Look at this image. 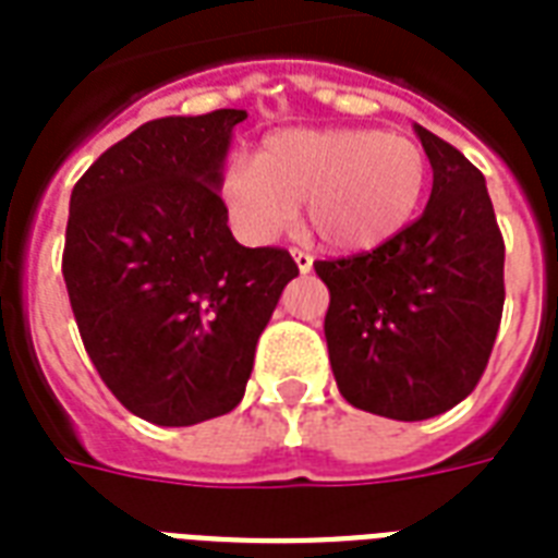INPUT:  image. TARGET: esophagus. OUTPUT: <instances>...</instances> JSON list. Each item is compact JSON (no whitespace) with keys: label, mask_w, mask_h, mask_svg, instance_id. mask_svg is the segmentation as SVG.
Wrapping results in <instances>:
<instances>
[{"label":"esophagus","mask_w":558,"mask_h":558,"mask_svg":"<svg viewBox=\"0 0 558 558\" xmlns=\"http://www.w3.org/2000/svg\"><path fill=\"white\" fill-rule=\"evenodd\" d=\"M291 258H294L296 270H300V274H308V270H312V264H315V258H312V255L303 250H291Z\"/></svg>","instance_id":"obj_1"}]
</instances>
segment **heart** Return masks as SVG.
Instances as JSON below:
<instances>
[{
	"mask_svg": "<svg viewBox=\"0 0 558 558\" xmlns=\"http://www.w3.org/2000/svg\"><path fill=\"white\" fill-rule=\"evenodd\" d=\"M425 148L401 133L365 128L282 130L258 160H234L219 178L231 226L270 243L306 202L308 229L336 252H372L408 229L428 193Z\"/></svg>",
	"mask_w": 558,
	"mask_h": 558,
	"instance_id": "b5f03b06",
	"label": "heart"
}]
</instances>
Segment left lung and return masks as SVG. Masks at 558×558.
Instances as JSON below:
<instances>
[{
    "mask_svg": "<svg viewBox=\"0 0 558 558\" xmlns=\"http://www.w3.org/2000/svg\"><path fill=\"white\" fill-rule=\"evenodd\" d=\"M416 130L434 186L422 217L384 246L315 262L329 288V365L344 401L398 422L461 404L478 384L502 318L506 243L485 174Z\"/></svg>",
    "mask_w": 558,
    "mask_h": 558,
    "instance_id": "8db88e82",
    "label": "left lung"
}]
</instances>
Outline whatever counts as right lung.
<instances>
[{
  "label": "right lung",
  "instance_id": "right-lung-1",
  "mask_svg": "<svg viewBox=\"0 0 558 558\" xmlns=\"http://www.w3.org/2000/svg\"><path fill=\"white\" fill-rule=\"evenodd\" d=\"M243 109L148 121L71 193L62 274L97 374L145 422L184 428L240 404L294 258L240 246L219 198Z\"/></svg>",
  "mask_w": 558,
  "mask_h": 558
}]
</instances>
